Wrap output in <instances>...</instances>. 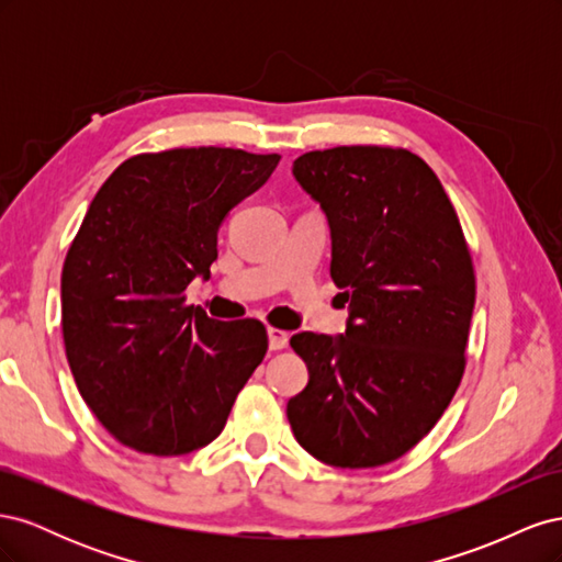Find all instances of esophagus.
I'll return each mask as SVG.
<instances>
[{
  "instance_id": "1",
  "label": "esophagus",
  "mask_w": 562,
  "mask_h": 562,
  "mask_svg": "<svg viewBox=\"0 0 562 562\" xmlns=\"http://www.w3.org/2000/svg\"><path fill=\"white\" fill-rule=\"evenodd\" d=\"M267 337H269V349L279 351L288 347V333L279 330V328H267Z\"/></svg>"
}]
</instances>
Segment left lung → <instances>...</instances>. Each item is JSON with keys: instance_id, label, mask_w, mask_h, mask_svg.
Returning <instances> with one entry per match:
<instances>
[{"instance_id": "8db88e82", "label": "left lung", "mask_w": 562, "mask_h": 562, "mask_svg": "<svg viewBox=\"0 0 562 562\" xmlns=\"http://www.w3.org/2000/svg\"><path fill=\"white\" fill-rule=\"evenodd\" d=\"M293 176L328 217L345 335L297 333L310 382L288 401L318 462L370 469L415 448L464 375L475 302L471 252L431 168L407 149L307 151Z\"/></svg>"}]
</instances>
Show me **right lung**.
Instances as JSON below:
<instances>
[{
    "instance_id": "right-lung-1",
    "label": "right lung",
    "mask_w": 562,
    "mask_h": 562,
    "mask_svg": "<svg viewBox=\"0 0 562 562\" xmlns=\"http://www.w3.org/2000/svg\"><path fill=\"white\" fill-rule=\"evenodd\" d=\"M279 159L229 147L138 155L93 196L63 265V339L81 398L122 446L157 457L209 446L262 363L260 321H215L182 293L211 277L220 225Z\"/></svg>"
}]
</instances>
